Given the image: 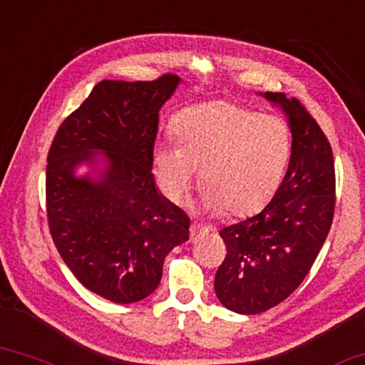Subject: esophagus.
<instances>
[{
	"mask_svg": "<svg viewBox=\"0 0 365 365\" xmlns=\"http://www.w3.org/2000/svg\"><path fill=\"white\" fill-rule=\"evenodd\" d=\"M206 232H207V227H201L198 224H192V227H190V240L192 242L200 240Z\"/></svg>",
	"mask_w": 365,
	"mask_h": 365,
	"instance_id": "1",
	"label": "esophagus"
}]
</instances>
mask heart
<instances>
[{"label":"heart","instance_id":"heart-1","mask_svg":"<svg viewBox=\"0 0 365 365\" xmlns=\"http://www.w3.org/2000/svg\"><path fill=\"white\" fill-rule=\"evenodd\" d=\"M175 140L154 148L159 187L182 203L200 170L201 206L207 212L245 217L273 198L287 169L292 136L287 123L232 102H207L173 120Z\"/></svg>","mask_w":365,"mask_h":365}]
</instances>
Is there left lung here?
Segmentation results:
<instances>
[{
  "label": "left lung",
  "instance_id": "left-lung-1",
  "mask_svg": "<svg viewBox=\"0 0 365 365\" xmlns=\"http://www.w3.org/2000/svg\"><path fill=\"white\" fill-rule=\"evenodd\" d=\"M259 96L284 113L292 151L268 206L219 232L227 255L214 291L225 309L242 315L273 309L296 291L325 244L334 211V162L325 133L297 99Z\"/></svg>",
  "mask_w": 365,
  "mask_h": 365
}]
</instances>
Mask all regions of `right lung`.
<instances>
[{
	"label": "right lung",
	"instance_id": "1",
	"mask_svg": "<svg viewBox=\"0 0 365 365\" xmlns=\"http://www.w3.org/2000/svg\"><path fill=\"white\" fill-rule=\"evenodd\" d=\"M182 79L101 81L63 121L47 159L50 232L76 279L115 304L155 291L190 219L159 192V112Z\"/></svg>",
	"mask_w": 365,
	"mask_h": 365
}]
</instances>
